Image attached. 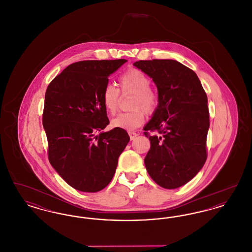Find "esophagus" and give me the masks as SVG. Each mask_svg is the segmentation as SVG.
I'll use <instances>...</instances> for the list:
<instances>
[{"label": "esophagus", "instance_id": "obj_1", "mask_svg": "<svg viewBox=\"0 0 252 252\" xmlns=\"http://www.w3.org/2000/svg\"><path fill=\"white\" fill-rule=\"evenodd\" d=\"M128 135H129V137H130V139L131 140H134L136 137H137V133L136 132H133V131H129L128 132Z\"/></svg>", "mask_w": 252, "mask_h": 252}]
</instances>
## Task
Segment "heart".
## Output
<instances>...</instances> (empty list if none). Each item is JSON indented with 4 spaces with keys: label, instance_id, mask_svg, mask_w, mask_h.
<instances>
[{
    "label": "heart",
    "instance_id": "b5f03b06",
    "mask_svg": "<svg viewBox=\"0 0 252 252\" xmlns=\"http://www.w3.org/2000/svg\"><path fill=\"white\" fill-rule=\"evenodd\" d=\"M123 94H132L131 109L134 111L121 113L111 121V126L131 131L140 127L144 122V114H151L158 105L156 93L150 88L151 81L144 72L138 69H131L125 72L119 79ZM102 103L104 108L110 114H114L119 108L120 93L113 85L108 84L102 93Z\"/></svg>",
    "mask_w": 252,
    "mask_h": 252
}]
</instances>
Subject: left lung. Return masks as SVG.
Here are the masks:
<instances>
[{
    "instance_id": "1",
    "label": "left lung",
    "mask_w": 252,
    "mask_h": 252,
    "mask_svg": "<svg viewBox=\"0 0 252 252\" xmlns=\"http://www.w3.org/2000/svg\"><path fill=\"white\" fill-rule=\"evenodd\" d=\"M135 67L152 78L158 106L144 130L150 149L144 164L162 188L177 189L202 169L210 127L208 99L196 73L173 60H140Z\"/></svg>"
}]
</instances>
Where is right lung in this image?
I'll return each instance as SVG.
<instances>
[{"instance_id": "obj_1", "label": "right lung", "mask_w": 252, "mask_h": 252, "mask_svg": "<svg viewBox=\"0 0 252 252\" xmlns=\"http://www.w3.org/2000/svg\"><path fill=\"white\" fill-rule=\"evenodd\" d=\"M126 61L75 62L46 90L42 124L49 161L75 190L95 192L108 186L130 140L125 129L104 131L109 121L101 99L108 76Z\"/></svg>"}]
</instances>
